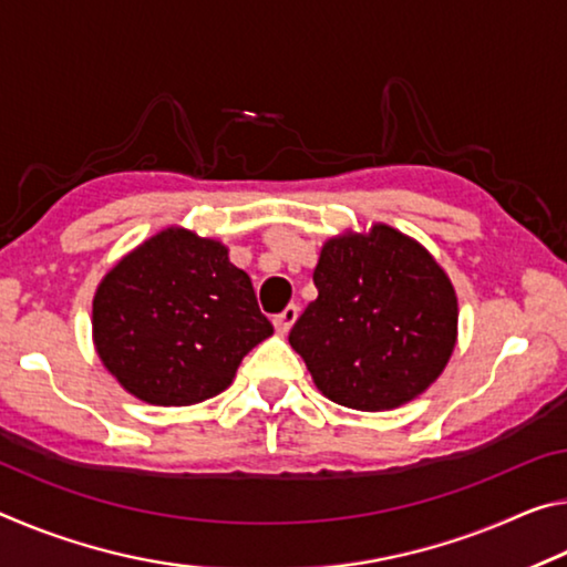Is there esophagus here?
<instances>
[{"instance_id": "esophagus-1", "label": "esophagus", "mask_w": 567, "mask_h": 567, "mask_svg": "<svg viewBox=\"0 0 567 567\" xmlns=\"http://www.w3.org/2000/svg\"><path fill=\"white\" fill-rule=\"evenodd\" d=\"M297 315H300V307L287 305L280 315H275V320H272L275 322V330L280 332V334L290 332V328H292L295 320H297Z\"/></svg>"}]
</instances>
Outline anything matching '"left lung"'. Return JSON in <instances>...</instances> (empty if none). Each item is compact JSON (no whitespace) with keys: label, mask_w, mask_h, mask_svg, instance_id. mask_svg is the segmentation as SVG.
Instances as JSON below:
<instances>
[{"label":"left lung","mask_w":567,"mask_h":567,"mask_svg":"<svg viewBox=\"0 0 567 567\" xmlns=\"http://www.w3.org/2000/svg\"><path fill=\"white\" fill-rule=\"evenodd\" d=\"M312 280L318 300L292 324L290 344L322 395L378 412L433 385L455 348L457 297L425 247L375 225L330 239Z\"/></svg>","instance_id":"1"}]
</instances>
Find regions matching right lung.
Returning <instances> with one entry per match:
<instances>
[{
  "instance_id": "right-lung-1",
  "label": "right lung",
  "mask_w": 567,
  "mask_h": 567,
  "mask_svg": "<svg viewBox=\"0 0 567 567\" xmlns=\"http://www.w3.org/2000/svg\"><path fill=\"white\" fill-rule=\"evenodd\" d=\"M94 344L120 385L150 405H195L233 382L245 354L272 334L227 247L169 227L97 287Z\"/></svg>"
}]
</instances>
